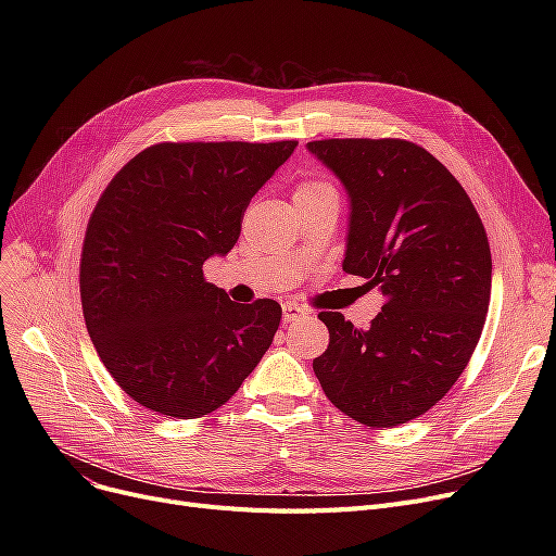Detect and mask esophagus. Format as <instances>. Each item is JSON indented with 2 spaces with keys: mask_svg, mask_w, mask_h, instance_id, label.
<instances>
[{
  "mask_svg": "<svg viewBox=\"0 0 556 556\" xmlns=\"http://www.w3.org/2000/svg\"><path fill=\"white\" fill-rule=\"evenodd\" d=\"M306 315H308V311L300 304H290V302L283 304V323H295V319H302Z\"/></svg>",
  "mask_w": 556,
  "mask_h": 556,
  "instance_id": "esophagus-1",
  "label": "esophagus"
}]
</instances>
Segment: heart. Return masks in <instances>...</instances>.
I'll return each mask as SVG.
<instances>
[{
    "label": "heart",
    "instance_id": "b5f03b06",
    "mask_svg": "<svg viewBox=\"0 0 556 556\" xmlns=\"http://www.w3.org/2000/svg\"><path fill=\"white\" fill-rule=\"evenodd\" d=\"M323 187H325V185H304V187H302L298 193H304V191H313V189H323Z\"/></svg>",
    "mask_w": 556,
    "mask_h": 556
}]
</instances>
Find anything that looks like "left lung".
Masks as SVG:
<instances>
[{
  "label": "left lung",
  "mask_w": 556,
  "mask_h": 556,
  "mask_svg": "<svg viewBox=\"0 0 556 556\" xmlns=\"http://www.w3.org/2000/svg\"><path fill=\"white\" fill-rule=\"evenodd\" d=\"M306 149L349 198L342 270L378 286L369 329L319 313L327 352L313 371L329 401L371 428L417 419L455 386L491 298L484 225L451 170L403 139H323Z\"/></svg>",
  "instance_id": "1"
}]
</instances>
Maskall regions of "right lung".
<instances>
[{
	"label": "right lung",
	"mask_w": 556,
	"mask_h": 556,
	"mask_svg": "<svg viewBox=\"0 0 556 556\" xmlns=\"http://www.w3.org/2000/svg\"><path fill=\"white\" fill-rule=\"evenodd\" d=\"M298 141L157 143L114 175L87 223L80 302L119 388L173 419L214 413L268 352L275 300L237 304L202 263L239 241L254 193Z\"/></svg>",
	"instance_id": "right-lung-1"
}]
</instances>
